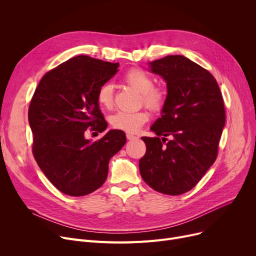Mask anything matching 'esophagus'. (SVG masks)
Here are the masks:
<instances>
[{
  "mask_svg": "<svg viewBox=\"0 0 256 256\" xmlns=\"http://www.w3.org/2000/svg\"><path fill=\"white\" fill-rule=\"evenodd\" d=\"M126 138H128V140H136V139H138V137L135 136V135H132V134H126Z\"/></svg>",
  "mask_w": 256,
  "mask_h": 256,
  "instance_id": "1",
  "label": "esophagus"
}]
</instances>
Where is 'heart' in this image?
<instances>
[{"label": "heart", "instance_id": "heart-1", "mask_svg": "<svg viewBox=\"0 0 256 256\" xmlns=\"http://www.w3.org/2000/svg\"><path fill=\"white\" fill-rule=\"evenodd\" d=\"M124 82L141 94V104L147 109L158 112L163 109L167 100V90L160 85H154V78L142 68H132L124 76ZM96 100L104 109H111L114 102L113 86L106 83L100 87ZM150 119L146 111L124 112L119 111L111 117L114 128L128 132H137Z\"/></svg>", "mask_w": 256, "mask_h": 256}]
</instances>
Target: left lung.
Wrapping results in <instances>:
<instances>
[{"label":"left lung","mask_w":256,"mask_h":256,"mask_svg":"<svg viewBox=\"0 0 256 256\" xmlns=\"http://www.w3.org/2000/svg\"><path fill=\"white\" fill-rule=\"evenodd\" d=\"M150 70L166 80L168 93L160 118L150 128L156 137H142L146 152L139 169L154 190L180 195L193 189L217 158L225 124L222 93L208 70L180 55L150 62Z\"/></svg>","instance_id":"1"}]
</instances>
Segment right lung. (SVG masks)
<instances>
[{
  "label": "right lung",
  "instance_id": "add662e5",
  "mask_svg": "<svg viewBox=\"0 0 256 256\" xmlns=\"http://www.w3.org/2000/svg\"><path fill=\"white\" fill-rule=\"evenodd\" d=\"M118 66L80 55L48 72L34 92L28 115L33 156L48 180L66 195L84 196L100 188L110 158L126 142L119 130L94 142L84 137L88 128L102 132L108 126L96 94Z\"/></svg>",
  "mask_w": 256,
  "mask_h": 256
}]
</instances>
